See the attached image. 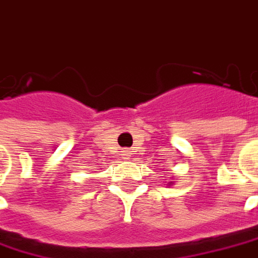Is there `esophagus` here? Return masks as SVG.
Returning <instances> with one entry per match:
<instances>
[{
	"mask_svg": "<svg viewBox=\"0 0 258 258\" xmlns=\"http://www.w3.org/2000/svg\"><path fill=\"white\" fill-rule=\"evenodd\" d=\"M129 154H131L129 149H123V150H122V156H123V159H127V157H129Z\"/></svg>",
	"mask_w": 258,
	"mask_h": 258,
	"instance_id": "1",
	"label": "esophagus"
}]
</instances>
